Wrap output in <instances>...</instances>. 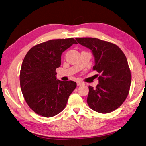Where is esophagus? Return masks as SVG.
<instances>
[{
    "label": "esophagus",
    "mask_w": 146,
    "mask_h": 146,
    "mask_svg": "<svg viewBox=\"0 0 146 146\" xmlns=\"http://www.w3.org/2000/svg\"><path fill=\"white\" fill-rule=\"evenodd\" d=\"M83 84H84V83L82 82H80V81H77V85L78 86H82V85H83Z\"/></svg>",
    "instance_id": "34e87169"
}]
</instances>
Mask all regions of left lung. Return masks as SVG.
I'll list each match as a JSON object with an SVG mask.
<instances>
[{
    "label": "left lung",
    "instance_id": "left-lung-1",
    "mask_svg": "<svg viewBox=\"0 0 146 146\" xmlns=\"http://www.w3.org/2000/svg\"><path fill=\"white\" fill-rule=\"evenodd\" d=\"M76 39L91 50L95 59L93 70L100 74L96 88L89 86L87 102L89 108L102 114L115 111L127 98L131 83L125 54L117 46L109 42L91 37Z\"/></svg>",
    "mask_w": 146,
    "mask_h": 146
}]
</instances>
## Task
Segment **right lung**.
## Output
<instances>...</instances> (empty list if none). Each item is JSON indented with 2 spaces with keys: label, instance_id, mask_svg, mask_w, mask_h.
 Returning a JSON list of instances; mask_svg holds the SVG:
<instances>
[{
  "label": "right lung",
  "instance_id": "1",
  "mask_svg": "<svg viewBox=\"0 0 146 146\" xmlns=\"http://www.w3.org/2000/svg\"><path fill=\"white\" fill-rule=\"evenodd\" d=\"M77 42L73 38L54 39L32 47L25 55L20 72V84L25 102L36 114L51 117L62 112L76 89V82L56 78L61 55Z\"/></svg>",
  "mask_w": 146,
  "mask_h": 146
}]
</instances>
